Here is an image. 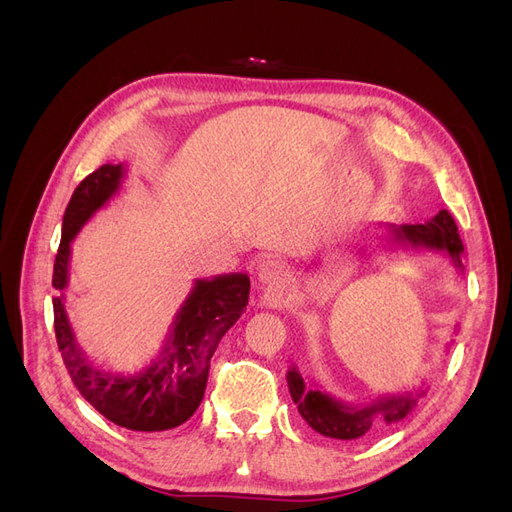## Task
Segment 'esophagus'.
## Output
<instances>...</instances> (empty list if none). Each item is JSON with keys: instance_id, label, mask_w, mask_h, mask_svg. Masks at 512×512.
I'll use <instances>...</instances> for the list:
<instances>
[{"instance_id": "34e87169", "label": "esophagus", "mask_w": 512, "mask_h": 512, "mask_svg": "<svg viewBox=\"0 0 512 512\" xmlns=\"http://www.w3.org/2000/svg\"><path fill=\"white\" fill-rule=\"evenodd\" d=\"M288 277H290V271L282 260L267 258V260L258 262V267H256L258 284L267 286V288H282L288 282Z\"/></svg>"}]
</instances>
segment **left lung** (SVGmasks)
Returning <instances> with one entry per match:
<instances>
[{"mask_svg":"<svg viewBox=\"0 0 512 512\" xmlns=\"http://www.w3.org/2000/svg\"><path fill=\"white\" fill-rule=\"evenodd\" d=\"M386 230H389L386 241H389L391 250L444 254L451 258L453 267L463 273V243L453 215L446 209L433 215L425 224H386ZM286 382L294 406L299 408L305 423L320 436L335 440H356L380 425H393L406 418L416 406V401L425 395V389H416L401 395L378 397L371 404L354 406L322 391L316 382H305L297 367L288 369Z\"/></svg>","mask_w":512,"mask_h":512,"instance_id":"left-lung-1","label":"left lung"}]
</instances>
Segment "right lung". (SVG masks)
Masks as SVG:
<instances>
[{
  "instance_id": "1",
  "label": "right lung",
  "mask_w": 512,
  "mask_h": 512,
  "mask_svg": "<svg viewBox=\"0 0 512 512\" xmlns=\"http://www.w3.org/2000/svg\"><path fill=\"white\" fill-rule=\"evenodd\" d=\"M126 166L104 164L74 190L61 224V243L53 267L55 337L61 359L81 395L108 421L132 431L179 427L203 401L211 356L250 299L247 273H224L194 280L168 327L164 346L145 369L119 374L98 365L76 339L66 312L72 241L81 228L119 194Z\"/></svg>"
}]
</instances>
